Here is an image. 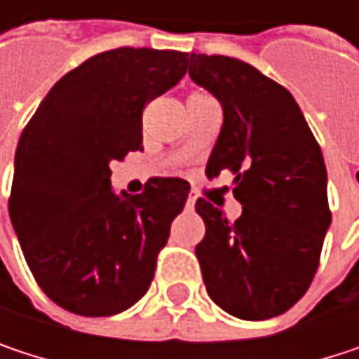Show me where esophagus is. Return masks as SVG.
I'll return each mask as SVG.
<instances>
[{"label":"esophagus","mask_w":359,"mask_h":359,"mask_svg":"<svg viewBox=\"0 0 359 359\" xmlns=\"http://www.w3.org/2000/svg\"><path fill=\"white\" fill-rule=\"evenodd\" d=\"M195 205V195H189V199H187V208L191 210Z\"/></svg>","instance_id":"obj_1"}]
</instances>
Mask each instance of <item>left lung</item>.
I'll return each instance as SVG.
<instances>
[{
	"label": "left lung",
	"instance_id": "1",
	"mask_svg": "<svg viewBox=\"0 0 359 359\" xmlns=\"http://www.w3.org/2000/svg\"><path fill=\"white\" fill-rule=\"evenodd\" d=\"M189 76L222 106L205 175L235 172V222L205 199L195 248L212 302L241 320L285 314L308 291L330 226L326 166L293 95L248 62L191 53Z\"/></svg>",
	"mask_w": 359,
	"mask_h": 359
}]
</instances>
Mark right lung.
Segmentation results:
<instances>
[{"mask_svg":"<svg viewBox=\"0 0 359 359\" xmlns=\"http://www.w3.org/2000/svg\"><path fill=\"white\" fill-rule=\"evenodd\" d=\"M189 53L118 47L62 76L20 135L10 220L43 293L81 316H114L149 289L189 182L111 189L114 160L143 149V106L172 89Z\"/></svg>","mask_w":359,"mask_h":359,"instance_id":"add662e5","label":"right lung"}]
</instances>
